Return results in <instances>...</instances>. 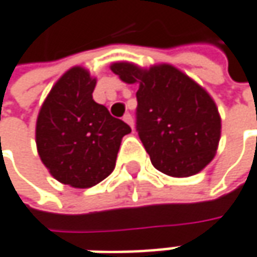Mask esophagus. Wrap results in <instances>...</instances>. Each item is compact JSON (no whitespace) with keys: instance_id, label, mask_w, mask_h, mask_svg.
<instances>
[{"instance_id":"esophagus-1","label":"esophagus","mask_w":257,"mask_h":257,"mask_svg":"<svg viewBox=\"0 0 257 257\" xmlns=\"http://www.w3.org/2000/svg\"><path fill=\"white\" fill-rule=\"evenodd\" d=\"M123 120H125V122L128 123L131 128L134 129V119H132V114H131V113L125 114V116H123Z\"/></svg>"}]
</instances>
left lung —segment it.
I'll return each mask as SVG.
<instances>
[{
	"label": "left lung",
	"instance_id": "1",
	"mask_svg": "<svg viewBox=\"0 0 257 257\" xmlns=\"http://www.w3.org/2000/svg\"><path fill=\"white\" fill-rule=\"evenodd\" d=\"M110 69L123 83L140 85L137 131L157 170L188 177L211 163L218 148L221 117L199 84L169 64L144 69L114 62Z\"/></svg>",
	"mask_w": 257,
	"mask_h": 257
}]
</instances>
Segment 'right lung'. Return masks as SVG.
<instances>
[{"label":"right lung","instance_id":"obj_1","mask_svg":"<svg viewBox=\"0 0 257 257\" xmlns=\"http://www.w3.org/2000/svg\"><path fill=\"white\" fill-rule=\"evenodd\" d=\"M96 78L87 69H68L43 101L36 122V145L53 177L72 188L100 183L113 172L129 125L93 100Z\"/></svg>","mask_w":257,"mask_h":257}]
</instances>
